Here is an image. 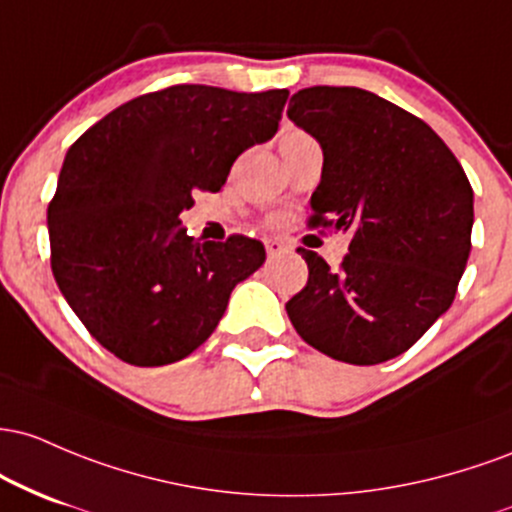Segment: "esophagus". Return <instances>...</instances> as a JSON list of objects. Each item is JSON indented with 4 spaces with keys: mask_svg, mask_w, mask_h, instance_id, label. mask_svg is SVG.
Listing matches in <instances>:
<instances>
[{
    "mask_svg": "<svg viewBox=\"0 0 512 512\" xmlns=\"http://www.w3.org/2000/svg\"><path fill=\"white\" fill-rule=\"evenodd\" d=\"M285 251H287V246L283 244V241H278V239H266V254H268V258H275V256L285 254Z\"/></svg>",
    "mask_w": 512,
    "mask_h": 512,
    "instance_id": "1",
    "label": "esophagus"
}]
</instances>
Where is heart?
<instances>
[{
  "label": "heart",
  "mask_w": 512,
  "mask_h": 512,
  "mask_svg": "<svg viewBox=\"0 0 512 512\" xmlns=\"http://www.w3.org/2000/svg\"><path fill=\"white\" fill-rule=\"evenodd\" d=\"M302 140H309L307 132H302L297 128H287V130H283V135H280V149L297 145V142H302Z\"/></svg>",
  "instance_id": "heart-1"
}]
</instances>
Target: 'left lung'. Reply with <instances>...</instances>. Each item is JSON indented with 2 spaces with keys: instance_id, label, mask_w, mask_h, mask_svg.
Listing matches in <instances>:
<instances>
[{
  "instance_id": "obj_1",
  "label": "left lung",
  "mask_w": 512,
  "mask_h": 512,
  "mask_svg": "<svg viewBox=\"0 0 512 512\" xmlns=\"http://www.w3.org/2000/svg\"><path fill=\"white\" fill-rule=\"evenodd\" d=\"M287 118L324 152L309 225L350 232L338 268L297 249L309 278L287 317L333 360H392L455 300L472 251L467 174L430 125L358 86L297 91Z\"/></svg>"
}]
</instances>
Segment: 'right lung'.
I'll use <instances>...</instances> for the list:
<instances>
[{
	"instance_id": "1",
	"label": "right lung",
	"mask_w": 512,
	"mask_h": 512,
	"mask_svg": "<svg viewBox=\"0 0 512 512\" xmlns=\"http://www.w3.org/2000/svg\"><path fill=\"white\" fill-rule=\"evenodd\" d=\"M287 96L176 84L123 103L70 147L48 205L50 266L86 331L123 363L191 355L263 266L261 241L193 239L179 215L271 140Z\"/></svg>"
}]
</instances>
